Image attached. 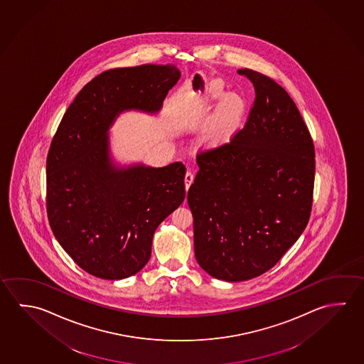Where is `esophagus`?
Listing matches in <instances>:
<instances>
[{
	"label": "esophagus",
	"instance_id": "esophagus-1",
	"mask_svg": "<svg viewBox=\"0 0 364 364\" xmlns=\"http://www.w3.org/2000/svg\"><path fill=\"white\" fill-rule=\"evenodd\" d=\"M193 180H194V173H193L191 170H188L186 173H185V186H186V189H189Z\"/></svg>",
	"mask_w": 364,
	"mask_h": 364
}]
</instances>
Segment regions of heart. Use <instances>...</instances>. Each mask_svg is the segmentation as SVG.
<instances>
[{"label": "heart", "instance_id": "b5f03b06", "mask_svg": "<svg viewBox=\"0 0 364 364\" xmlns=\"http://www.w3.org/2000/svg\"><path fill=\"white\" fill-rule=\"evenodd\" d=\"M239 107H240V102L236 100L235 97H231L226 102V114L229 116L234 115Z\"/></svg>", "mask_w": 364, "mask_h": 364}]
</instances>
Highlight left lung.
<instances>
[{"mask_svg":"<svg viewBox=\"0 0 364 364\" xmlns=\"http://www.w3.org/2000/svg\"><path fill=\"white\" fill-rule=\"evenodd\" d=\"M255 90L244 128L197 154L188 191L199 266L218 280L267 272L312 212L314 144L299 109L272 77L237 70Z\"/></svg>","mask_w":364,"mask_h":364,"instance_id":"1","label":"left lung"}]
</instances>
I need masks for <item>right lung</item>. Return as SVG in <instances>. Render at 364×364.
I'll return each instance as SVG.
<instances>
[{"label": "right lung", "mask_w": 364, "mask_h": 364, "mask_svg": "<svg viewBox=\"0 0 364 364\" xmlns=\"http://www.w3.org/2000/svg\"><path fill=\"white\" fill-rule=\"evenodd\" d=\"M180 71L141 65L103 71L66 109L47 154L46 208L52 232L85 272L122 280L139 272L156 229L185 198V166L119 170L107 130L124 109L159 111Z\"/></svg>", "instance_id": "right-lung-1"}]
</instances>
